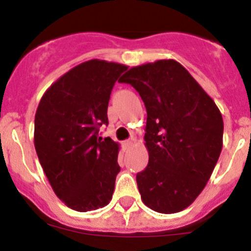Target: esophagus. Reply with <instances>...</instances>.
Listing matches in <instances>:
<instances>
[{
    "label": "esophagus",
    "instance_id": "1",
    "mask_svg": "<svg viewBox=\"0 0 251 251\" xmlns=\"http://www.w3.org/2000/svg\"><path fill=\"white\" fill-rule=\"evenodd\" d=\"M133 142H134V138L127 139V141H124V146H126V147H129V146L133 145Z\"/></svg>",
    "mask_w": 251,
    "mask_h": 251
}]
</instances>
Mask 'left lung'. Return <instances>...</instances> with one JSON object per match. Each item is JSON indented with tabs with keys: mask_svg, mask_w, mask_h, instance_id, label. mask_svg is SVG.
<instances>
[{
	"mask_svg": "<svg viewBox=\"0 0 251 251\" xmlns=\"http://www.w3.org/2000/svg\"><path fill=\"white\" fill-rule=\"evenodd\" d=\"M121 83L139 93L147 109V167L137 174L141 199L175 214L201 194L223 150L224 122L211 97L176 60L130 68Z\"/></svg>",
	"mask_w": 251,
	"mask_h": 251,
	"instance_id": "1",
	"label": "left lung"
}]
</instances>
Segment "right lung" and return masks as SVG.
<instances>
[{"label": "right lung", "mask_w": 251, "mask_h": 251, "mask_svg": "<svg viewBox=\"0 0 251 251\" xmlns=\"http://www.w3.org/2000/svg\"><path fill=\"white\" fill-rule=\"evenodd\" d=\"M127 69L98 59L79 64L51 84L37 106V157L55 195L75 211L97 210L112 200L119 145L98 132L108 124L114 83Z\"/></svg>", "instance_id": "obj_1"}]
</instances>
